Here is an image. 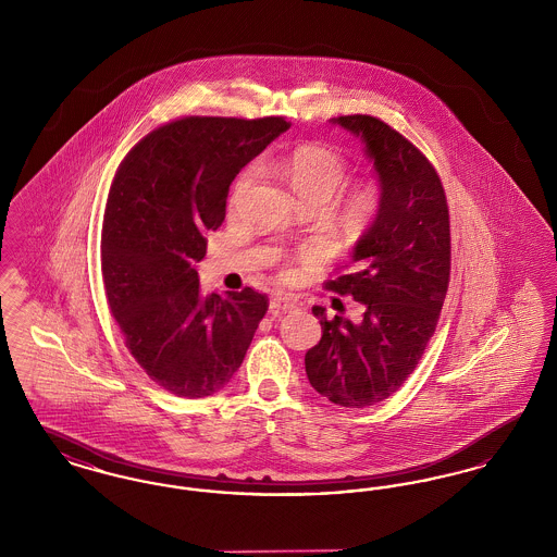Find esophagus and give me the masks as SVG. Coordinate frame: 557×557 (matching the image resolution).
Instances as JSON below:
<instances>
[{
  "label": "esophagus",
  "instance_id": "1",
  "mask_svg": "<svg viewBox=\"0 0 557 557\" xmlns=\"http://www.w3.org/2000/svg\"><path fill=\"white\" fill-rule=\"evenodd\" d=\"M296 309V300L290 296H282V294H275L271 300H269V311L271 313H282V311H292Z\"/></svg>",
  "mask_w": 557,
  "mask_h": 557
}]
</instances>
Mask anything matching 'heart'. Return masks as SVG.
I'll return each instance as SVG.
<instances>
[{
  "label": "heart",
  "mask_w": 557,
  "mask_h": 557,
  "mask_svg": "<svg viewBox=\"0 0 557 557\" xmlns=\"http://www.w3.org/2000/svg\"><path fill=\"white\" fill-rule=\"evenodd\" d=\"M284 177L288 180L292 189L300 198V202L307 200H323L325 205L332 200V196L343 187L348 175L346 160L334 148L307 144L294 148L286 159L280 164ZM257 182V166L244 169L232 187L230 205L236 207L242 196ZM375 209V194L371 189H357L348 200V211L355 216H366Z\"/></svg>",
  "instance_id": "heart-1"
}]
</instances>
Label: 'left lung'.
Wrapping results in <instances>:
<instances>
[{"mask_svg": "<svg viewBox=\"0 0 557 557\" xmlns=\"http://www.w3.org/2000/svg\"><path fill=\"white\" fill-rule=\"evenodd\" d=\"M330 121L361 139L380 200L352 246L350 271L325 284L361 302L363 319H327L313 307L323 334L307 350L305 370L321 397L363 409L397 393L434 334L449 286V207L434 166L384 121Z\"/></svg>", "mask_w": 557, "mask_h": 557, "instance_id": "1", "label": "left lung"}]
</instances>
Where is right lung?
<instances>
[{
  "mask_svg": "<svg viewBox=\"0 0 557 557\" xmlns=\"http://www.w3.org/2000/svg\"><path fill=\"white\" fill-rule=\"evenodd\" d=\"M290 123L187 116L146 135L108 194L102 277L133 359L175 397H211L238 371L263 294H202L196 263L239 171Z\"/></svg>",
  "mask_w": 557,
  "mask_h": 557,
  "instance_id": "add662e5",
  "label": "right lung"
}]
</instances>
